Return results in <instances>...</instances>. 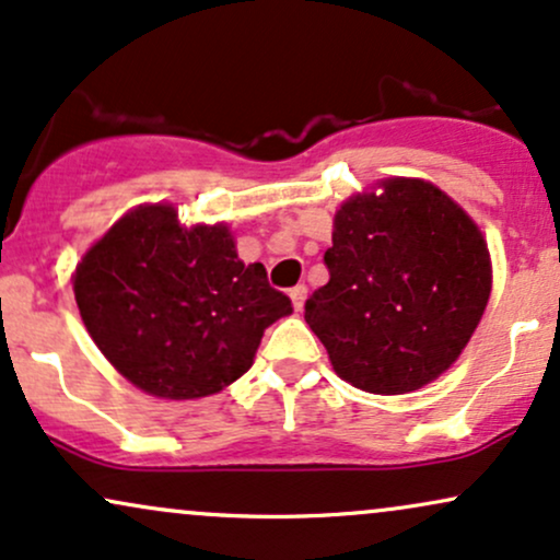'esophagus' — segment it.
<instances>
[{
	"instance_id": "obj_1",
	"label": "esophagus",
	"mask_w": 560,
	"mask_h": 560,
	"mask_svg": "<svg viewBox=\"0 0 560 560\" xmlns=\"http://www.w3.org/2000/svg\"><path fill=\"white\" fill-rule=\"evenodd\" d=\"M291 301H293L295 312H301V308H304V301H306V285L291 288Z\"/></svg>"
}]
</instances>
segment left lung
I'll return each instance as SVG.
<instances>
[{
    "label": "left lung",
    "instance_id": "left-lung-1",
    "mask_svg": "<svg viewBox=\"0 0 560 560\" xmlns=\"http://www.w3.org/2000/svg\"><path fill=\"white\" fill-rule=\"evenodd\" d=\"M330 280L304 317L346 383L400 396L462 357L490 299L482 233L427 180L390 177L383 194L351 196L325 252Z\"/></svg>",
    "mask_w": 560,
    "mask_h": 560
}]
</instances>
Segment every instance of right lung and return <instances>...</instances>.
Returning a JSON list of instances; mask_svg holds the SVG:
<instances>
[{"mask_svg":"<svg viewBox=\"0 0 560 560\" xmlns=\"http://www.w3.org/2000/svg\"><path fill=\"white\" fill-rule=\"evenodd\" d=\"M85 330L109 364L156 398H203L235 383L272 322L293 312L225 225L183 228L177 209L128 212L72 278Z\"/></svg>","mask_w":560,"mask_h":560,"instance_id":"1","label":"right lung"}]
</instances>
